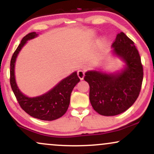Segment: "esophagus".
<instances>
[{"instance_id": "obj_1", "label": "esophagus", "mask_w": 154, "mask_h": 154, "mask_svg": "<svg viewBox=\"0 0 154 154\" xmlns=\"http://www.w3.org/2000/svg\"><path fill=\"white\" fill-rule=\"evenodd\" d=\"M77 75H78L79 79H82L83 77H84V76H85V72L82 71V70H79V71L77 72Z\"/></svg>"}]
</instances>
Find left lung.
Returning a JSON list of instances; mask_svg holds the SVG:
<instances>
[{
	"label": "left lung",
	"mask_w": 154,
	"mask_h": 154,
	"mask_svg": "<svg viewBox=\"0 0 154 154\" xmlns=\"http://www.w3.org/2000/svg\"><path fill=\"white\" fill-rule=\"evenodd\" d=\"M134 42L124 32L116 35L112 44L114 52L125 60L127 67L118 75L97 71L85 73L90 86L89 98L93 109L100 115L115 116L130 108L139 96L143 68Z\"/></svg>",
	"instance_id": "left-lung-1"
}]
</instances>
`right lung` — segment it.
<instances>
[{
  "label": "right lung",
  "instance_id": "obj_1",
  "mask_svg": "<svg viewBox=\"0 0 154 154\" xmlns=\"http://www.w3.org/2000/svg\"><path fill=\"white\" fill-rule=\"evenodd\" d=\"M37 35L36 32H30L24 36L14 53L10 63V84L19 106L26 113L37 119L52 121L59 119L66 112L72 90L80 79L77 72H74L47 93L35 98L26 97L19 91L14 77L16 59L26 40L34 38Z\"/></svg>",
  "mask_w": 154,
  "mask_h": 154
}]
</instances>
